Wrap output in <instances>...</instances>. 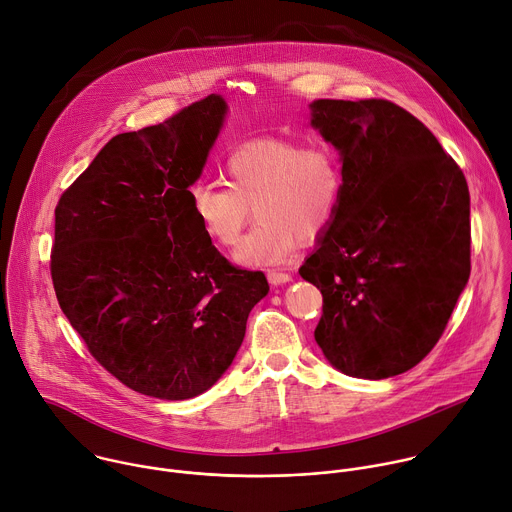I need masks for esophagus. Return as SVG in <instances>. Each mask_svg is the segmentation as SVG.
<instances>
[{
    "label": "esophagus",
    "instance_id": "1",
    "mask_svg": "<svg viewBox=\"0 0 512 512\" xmlns=\"http://www.w3.org/2000/svg\"><path fill=\"white\" fill-rule=\"evenodd\" d=\"M267 279L271 285H285L291 281V275L289 273H283V271H277V269H271L267 271Z\"/></svg>",
    "mask_w": 512,
    "mask_h": 512
}]
</instances>
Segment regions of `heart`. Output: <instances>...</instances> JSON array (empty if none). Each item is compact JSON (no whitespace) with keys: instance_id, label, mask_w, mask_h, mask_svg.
Instances as JSON below:
<instances>
[{"instance_id":"obj_1","label":"heart","mask_w":512,"mask_h":512,"mask_svg":"<svg viewBox=\"0 0 512 512\" xmlns=\"http://www.w3.org/2000/svg\"><path fill=\"white\" fill-rule=\"evenodd\" d=\"M225 177L227 187L209 181L191 187V213L215 245L229 249L253 209L259 223L235 251V261L247 267L285 263L301 239H319L346 193L342 160L321 142L247 140L229 152Z\"/></svg>"}]
</instances>
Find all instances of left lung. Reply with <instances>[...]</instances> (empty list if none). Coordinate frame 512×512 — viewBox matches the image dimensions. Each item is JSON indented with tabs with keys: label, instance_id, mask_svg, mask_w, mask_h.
Returning a JSON list of instances; mask_svg holds the SVG:
<instances>
[{
	"label": "left lung",
	"instance_id": "left-lung-1",
	"mask_svg": "<svg viewBox=\"0 0 512 512\" xmlns=\"http://www.w3.org/2000/svg\"><path fill=\"white\" fill-rule=\"evenodd\" d=\"M311 126L339 150L342 207L301 265L323 295L315 342L346 376L420 364L470 275V195L436 136L390 100H315Z\"/></svg>",
	"mask_w": 512,
	"mask_h": 512
}]
</instances>
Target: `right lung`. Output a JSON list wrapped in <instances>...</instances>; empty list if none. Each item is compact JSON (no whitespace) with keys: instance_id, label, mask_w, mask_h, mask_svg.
I'll return each mask as SVG.
<instances>
[{"instance_id":"obj_1","label":"right lung","mask_w":512,"mask_h":512,"mask_svg":"<svg viewBox=\"0 0 512 512\" xmlns=\"http://www.w3.org/2000/svg\"><path fill=\"white\" fill-rule=\"evenodd\" d=\"M227 114L211 94L162 124L114 136L60 197L58 303L94 360L130 390L187 400L233 364L261 271L231 265L191 213Z\"/></svg>"}]
</instances>
